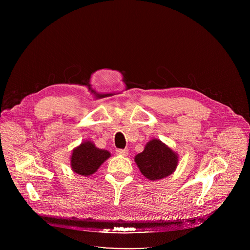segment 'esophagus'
<instances>
[{
	"label": "esophagus",
	"instance_id": "34e87169",
	"mask_svg": "<svg viewBox=\"0 0 250 250\" xmlns=\"http://www.w3.org/2000/svg\"><path fill=\"white\" fill-rule=\"evenodd\" d=\"M117 153L120 155L126 156L128 154V150L127 149H117Z\"/></svg>",
	"mask_w": 250,
	"mask_h": 250
}]
</instances>
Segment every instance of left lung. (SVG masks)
I'll return each instance as SVG.
<instances>
[{
	"instance_id": "obj_1",
	"label": "left lung",
	"mask_w": 250,
	"mask_h": 250,
	"mask_svg": "<svg viewBox=\"0 0 250 250\" xmlns=\"http://www.w3.org/2000/svg\"><path fill=\"white\" fill-rule=\"evenodd\" d=\"M140 172L155 181L172 174L178 164L177 154L158 139H152L134 158Z\"/></svg>"
}]
</instances>
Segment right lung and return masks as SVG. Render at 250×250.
<instances>
[{"mask_svg": "<svg viewBox=\"0 0 250 250\" xmlns=\"http://www.w3.org/2000/svg\"><path fill=\"white\" fill-rule=\"evenodd\" d=\"M111 156L106 150L99 149L91 141H86L73 150L71 156V167L79 175L89 176Z\"/></svg>", "mask_w": 250, "mask_h": 250, "instance_id": "obj_1", "label": "right lung"}]
</instances>
